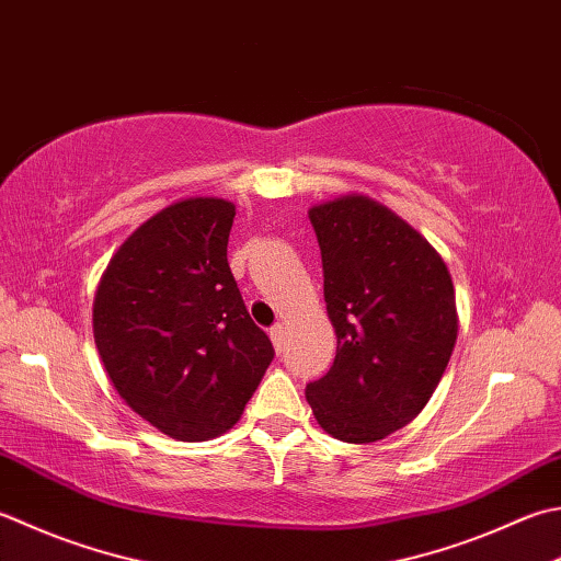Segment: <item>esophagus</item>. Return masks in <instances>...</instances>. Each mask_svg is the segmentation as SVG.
I'll use <instances>...</instances> for the list:
<instances>
[{
	"mask_svg": "<svg viewBox=\"0 0 561 561\" xmlns=\"http://www.w3.org/2000/svg\"><path fill=\"white\" fill-rule=\"evenodd\" d=\"M284 335H287V331H284V325L282 323H277V325H272L270 328V337H272V345H274V350H279L284 347Z\"/></svg>",
	"mask_w": 561,
	"mask_h": 561,
	"instance_id": "1",
	"label": "esophagus"
}]
</instances>
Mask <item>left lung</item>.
Masks as SVG:
<instances>
[{
    "mask_svg": "<svg viewBox=\"0 0 561 561\" xmlns=\"http://www.w3.org/2000/svg\"><path fill=\"white\" fill-rule=\"evenodd\" d=\"M309 218L337 353L306 401L335 440L377 443L409 425L445 375L459 331L453 274L419 230L371 196L321 202Z\"/></svg>",
    "mask_w": 561,
    "mask_h": 561,
    "instance_id": "1",
    "label": "left lung"
}]
</instances>
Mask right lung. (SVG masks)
<instances>
[{
    "instance_id": "add662e5",
    "label": "right lung",
    "mask_w": 561,
    "mask_h": 561,
    "mask_svg": "<svg viewBox=\"0 0 561 561\" xmlns=\"http://www.w3.org/2000/svg\"><path fill=\"white\" fill-rule=\"evenodd\" d=\"M233 218L218 196L164 206L114 252L94 294V343L118 397L182 443L230 431L274 357L228 267Z\"/></svg>"
}]
</instances>
